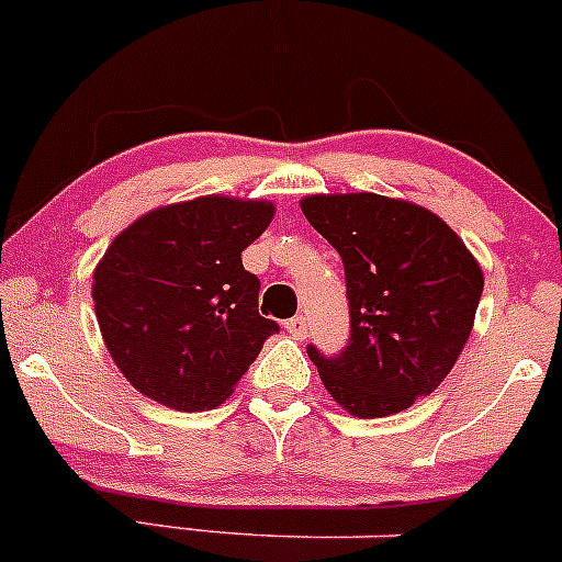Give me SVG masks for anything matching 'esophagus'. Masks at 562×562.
<instances>
[{
	"mask_svg": "<svg viewBox=\"0 0 562 562\" xmlns=\"http://www.w3.org/2000/svg\"><path fill=\"white\" fill-rule=\"evenodd\" d=\"M286 331L294 337V340H305V337H307V318L305 316L289 318Z\"/></svg>",
	"mask_w": 562,
	"mask_h": 562,
	"instance_id": "obj_1",
	"label": "esophagus"
}]
</instances>
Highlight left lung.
Returning a JSON list of instances; mask_svg holds the SVG:
<instances>
[{
  "label": "left lung",
  "mask_w": 562,
  "mask_h": 562,
  "mask_svg": "<svg viewBox=\"0 0 562 562\" xmlns=\"http://www.w3.org/2000/svg\"><path fill=\"white\" fill-rule=\"evenodd\" d=\"M305 220L346 268L351 342L335 359L307 348L324 389L353 418H385L431 394L472 335L480 262L442 216L378 192H318Z\"/></svg>",
  "instance_id": "8db88e82"
}]
</instances>
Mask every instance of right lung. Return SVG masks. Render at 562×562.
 Masks as SVG:
<instances>
[{
  "instance_id": "obj_1",
  "label": "right lung",
  "mask_w": 562,
  "mask_h": 562,
  "mask_svg": "<svg viewBox=\"0 0 562 562\" xmlns=\"http://www.w3.org/2000/svg\"><path fill=\"white\" fill-rule=\"evenodd\" d=\"M276 203L201 195L131 222L93 270L101 340L147 400L182 413L220 407L279 324L257 307L240 251L268 231Z\"/></svg>"
}]
</instances>
